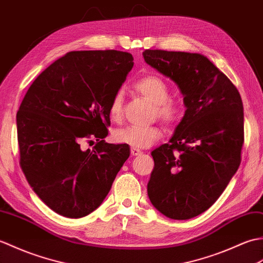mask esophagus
<instances>
[{
	"label": "esophagus",
	"mask_w": 263,
	"mask_h": 263,
	"mask_svg": "<svg viewBox=\"0 0 263 263\" xmlns=\"http://www.w3.org/2000/svg\"><path fill=\"white\" fill-rule=\"evenodd\" d=\"M130 153L133 156H137V155H141L143 152L141 149H137V148H132L130 149Z\"/></svg>",
	"instance_id": "34e87169"
}]
</instances>
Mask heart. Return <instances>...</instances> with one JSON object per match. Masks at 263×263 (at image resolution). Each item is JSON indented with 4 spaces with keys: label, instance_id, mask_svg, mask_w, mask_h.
I'll return each mask as SVG.
<instances>
[{
    "label": "heart",
    "instance_id": "1",
    "mask_svg": "<svg viewBox=\"0 0 263 263\" xmlns=\"http://www.w3.org/2000/svg\"><path fill=\"white\" fill-rule=\"evenodd\" d=\"M139 95L154 103V117L166 126H173L182 119L184 106L178 99L170 97V86L157 75H145L133 85ZM124 115V93H115L109 104V117L112 121H120ZM162 137V129L156 125L127 126L116 129L112 138L116 143L127 144L133 148H146Z\"/></svg>",
    "mask_w": 263,
    "mask_h": 263
}]
</instances>
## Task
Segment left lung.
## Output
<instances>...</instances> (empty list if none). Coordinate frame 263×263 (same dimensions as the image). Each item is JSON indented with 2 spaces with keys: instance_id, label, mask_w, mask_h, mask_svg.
<instances>
[{
  "instance_id": "1",
  "label": "left lung",
  "mask_w": 263,
  "mask_h": 263,
  "mask_svg": "<svg viewBox=\"0 0 263 263\" xmlns=\"http://www.w3.org/2000/svg\"><path fill=\"white\" fill-rule=\"evenodd\" d=\"M143 56L178 84L186 108L170 142L152 152L147 194L166 217L190 219L218 199L240 166L242 99L206 56L159 49H146Z\"/></svg>"
}]
</instances>
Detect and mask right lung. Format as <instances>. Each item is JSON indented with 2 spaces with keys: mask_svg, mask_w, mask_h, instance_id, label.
<instances>
[{
  "mask_svg": "<svg viewBox=\"0 0 263 263\" xmlns=\"http://www.w3.org/2000/svg\"><path fill=\"white\" fill-rule=\"evenodd\" d=\"M119 50L69 51L33 81L16 114L20 166L46 205L81 218L101 205L129 157L108 144L109 104L134 66ZM95 138L93 150L80 142Z\"/></svg>",
  "mask_w": 263,
  "mask_h": 263,
  "instance_id": "right-lung-1",
  "label": "right lung"
}]
</instances>
